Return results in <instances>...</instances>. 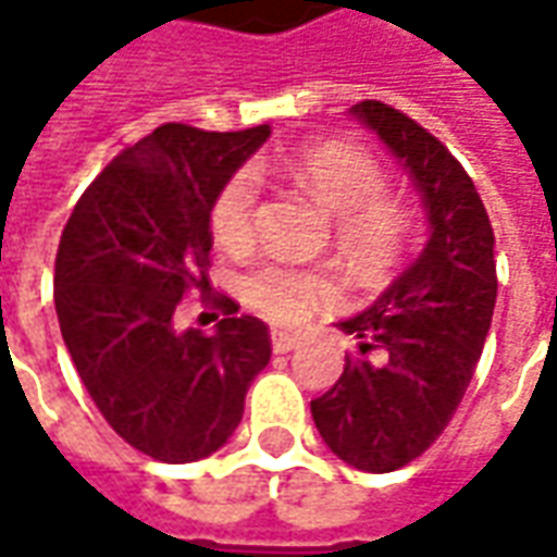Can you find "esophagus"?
<instances>
[{
	"mask_svg": "<svg viewBox=\"0 0 557 557\" xmlns=\"http://www.w3.org/2000/svg\"><path fill=\"white\" fill-rule=\"evenodd\" d=\"M294 348H300V339H297V336H290L285 330H272V351H275V355H287V351H294Z\"/></svg>",
	"mask_w": 557,
	"mask_h": 557,
	"instance_id": "1",
	"label": "esophagus"
}]
</instances>
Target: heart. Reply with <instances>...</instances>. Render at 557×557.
<instances>
[{"label":"heart","mask_w":557,"mask_h":557,"mask_svg":"<svg viewBox=\"0 0 557 557\" xmlns=\"http://www.w3.org/2000/svg\"><path fill=\"white\" fill-rule=\"evenodd\" d=\"M285 169L339 218L336 239L363 267H382L406 242L409 218L397 199L385 197V172L373 157L345 141H321L300 148ZM260 178L251 166L236 169L209 209L214 239L227 248H242L255 233V209ZM336 285L327 272L297 270L287 263H263L242 282L245 302L275 324H302L318 306L333 300Z\"/></svg>","instance_id":"heart-1"}]
</instances>
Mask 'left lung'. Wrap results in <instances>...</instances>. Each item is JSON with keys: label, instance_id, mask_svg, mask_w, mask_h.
<instances>
[{"label": "left lung", "instance_id": "obj_1", "mask_svg": "<svg viewBox=\"0 0 557 557\" xmlns=\"http://www.w3.org/2000/svg\"><path fill=\"white\" fill-rule=\"evenodd\" d=\"M351 114L409 172L431 236L370 309L336 324L360 355H345L312 418L336 458L391 473L433 446L476 373L497 300L494 230L473 178L424 126L375 99Z\"/></svg>", "mask_w": 557, "mask_h": 557}]
</instances>
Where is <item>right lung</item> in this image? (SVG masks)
I'll list each match as a JSON object with an SVG mask.
<instances>
[{"mask_svg":"<svg viewBox=\"0 0 557 557\" xmlns=\"http://www.w3.org/2000/svg\"><path fill=\"white\" fill-rule=\"evenodd\" d=\"M267 139V124L157 126L102 169L60 236L63 343L111 431L154 461H199L224 446L270 363V330L233 315V300L212 336L175 327L184 294L209 287L214 194Z\"/></svg>","mask_w":557,"mask_h":557,"instance_id":"add662e5","label":"right lung"}]
</instances>
